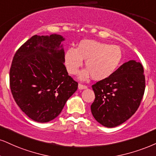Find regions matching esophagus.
Masks as SVG:
<instances>
[{
	"instance_id": "1",
	"label": "esophagus",
	"mask_w": 156,
	"mask_h": 156,
	"mask_svg": "<svg viewBox=\"0 0 156 156\" xmlns=\"http://www.w3.org/2000/svg\"><path fill=\"white\" fill-rule=\"evenodd\" d=\"M87 87L86 85H83L82 84H78V89L79 90H84V89H87Z\"/></svg>"
}]
</instances>
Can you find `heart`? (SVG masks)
I'll use <instances>...</instances> for the list:
<instances>
[{"label": "heart", "mask_w": 156, "mask_h": 156, "mask_svg": "<svg viewBox=\"0 0 156 156\" xmlns=\"http://www.w3.org/2000/svg\"><path fill=\"white\" fill-rule=\"evenodd\" d=\"M122 51L118 45L85 40L80 42L76 49L67 50L64 62L67 72L73 75L76 74L85 60L87 69L79 74L80 80L93 76L95 80H103L114 73L122 62Z\"/></svg>", "instance_id": "1"}]
</instances>
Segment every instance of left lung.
I'll use <instances>...</instances> for the list:
<instances>
[{
    "instance_id": "left-lung-1",
    "label": "left lung",
    "mask_w": 156,
    "mask_h": 156,
    "mask_svg": "<svg viewBox=\"0 0 156 156\" xmlns=\"http://www.w3.org/2000/svg\"><path fill=\"white\" fill-rule=\"evenodd\" d=\"M145 87L142 63L134 60L123 63L111 76L92 86L95 95L92 114L106 127L123 124L139 108Z\"/></svg>"
}]
</instances>
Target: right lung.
Masks as SVG:
<instances>
[{
    "label": "right lung",
    "instance_id": "right-lung-1",
    "mask_svg": "<svg viewBox=\"0 0 156 156\" xmlns=\"http://www.w3.org/2000/svg\"><path fill=\"white\" fill-rule=\"evenodd\" d=\"M63 36L34 35L16 52L9 80L13 98L32 120L45 123L60 114L78 83L64 64Z\"/></svg>",
    "mask_w": 156,
    "mask_h": 156
}]
</instances>
